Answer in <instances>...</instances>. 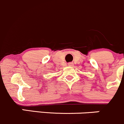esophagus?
Segmentation results:
<instances>
[{
  "label": "esophagus",
  "mask_w": 124,
  "mask_h": 124,
  "mask_svg": "<svg viewBox=\"0 0 124 124\" xmlns=\"http://www.w3.org/2000/svg\"><path fill=\"white\" fill-rule=\"evenodd\" d=\"M68 65H69L70 67H72V66H73V63H72V62H70V63H68Z\"/></svg>",
  "instance_id": "1"
}]
</instances>
